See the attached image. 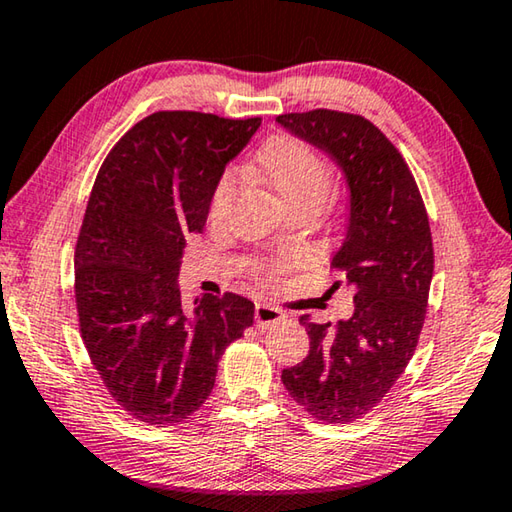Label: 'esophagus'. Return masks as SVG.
Instances as JSON below:
<instances>
[{
	"label": "esophagus",
	"mask_w": 512,
	"mask_h": 512,
	"mask_svg": "<svg viewBox=\"0 0 512 512\" xmlns=\"http://www.w3.org/2000/svg\"><path fill=\"white\" fill-rule=\"evenodd\" d=\"M282 318H284L282 309H277L273 305H266V302H257V305H255V323H257V327L264 329V327L273 325Z\"/></svg>",
	"instance_id": "34e87169"
}]
</instances>
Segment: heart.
<instances>
[{"mask_svg": "<svg viewBox=\"0 0 512 512\" xmlns=\"http://www.w3.org/2000/svg\"><path fill=\"white\" fill-rule=\"evenodd\" d=\"M255 173L287 210L309 207L316 212L325 203L329 187H332V169L327 160L314 146L293 135L271 137L257 153ZM232 192H235V180L230 173H225L212 189L210 205H207L210 221H216L223 214ZM282 271L284 264L268 266L266 277Z\"/></svg>", "mask_w": 512, "mask_h": 512, "instance_id": "b5f03b06", "label": "heart"}]
</instances>
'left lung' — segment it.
Wrapping results in <instances>:
<instances>
[{"label":"left lung","mask_w":512,"mask_h":512,"mask_svg":"<svg viewBox=\"0 0 512 512\" xmlns=\"http://www.w3.org/2000/svg\"><path fill=\"white\" fill-rule=\"evenodd\" d=\"M277 124L339 164L350 189L348 230L332 257L336 284L354 287V314L311 323L309 354L282 370V384L309 415L329 424L361 418L384 400L411 361L433 277L429 216L400 151L361 115L289 112Z\"/></svg>","instance_id":"1"}]
</instances>
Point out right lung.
Instances as JSON below:
<instances>
[{
  "label": "right lung",
  "mask_w": 512,
  "mask_h": 512,
  "mask_svg": "<svg viewBox=\"0 0 512 512\" xmlns=\"http://www.w3.org/2000/svg\"><path fill=\"white\" fill-rule=\"evenodd\" d=\"M259 124L153 112L112 146L94 180L74 253L79 327L108 393L146 424L201 409L221 354L253 325L255 305L237 293L196 298L189 316L178 273L225 164Z\"/></svg>",
  "instance_id": "obj_1"
}]
</instances>
